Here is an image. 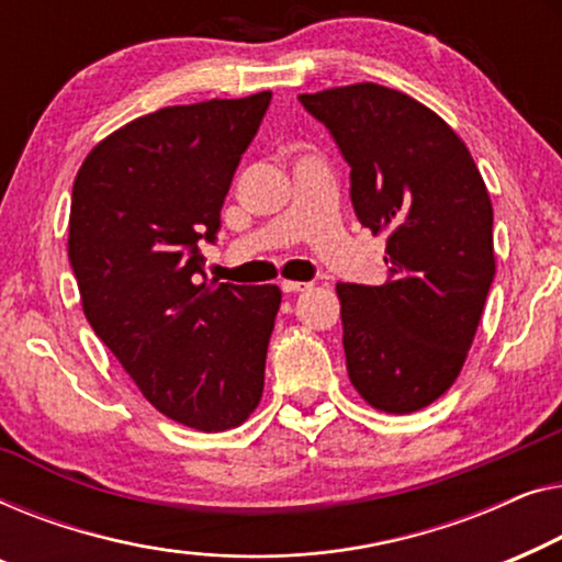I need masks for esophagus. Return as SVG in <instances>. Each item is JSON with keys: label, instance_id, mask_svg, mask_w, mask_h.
Returning a JSON list of instances; mask_svg holds the SVG:
<instances>
[{"label": "esophagus", "instance_id": "1", "mask_svg": "<svg viewBox=\"0 0 562 562\" xmlns=\"http://www.w3.org/2000/svg\"><path fill=\"white\" fill-rule=\"evenodd\" d=\"M280 288L284 290V292H305V290H311L313 288V282H297V280H282L280 282Z\"/></svg>", "mask_w": 562, "mask_h": 562}]
</instances>
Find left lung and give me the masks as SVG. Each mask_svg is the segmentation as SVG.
<instances>
[{"instance_id":"left-lung-1","label":"left lung","mask_w":562,"mask_h":562,"mask_svg":"<svg viewBox=\"0 0 562 562\" xmlns=\"http://www.w3.org/2000/svg\"><path fill=\"white\" fill-rule=\"evenodd\" d=\"M351 165V203L386 232L384 284H336L349 379L382 413L450 390L492 288L494 209L463 139L407 93L353 83L300 93Z\"/></svg>"}]
</instances>
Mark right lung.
<instances>
[{"mask_svg":"<svg viewBox=\"0 0 562 562\" xmlns=\"http://www.w3.org/2000/svg\"><path fill=\"white\" fill-rule=\"evenodd\" d=\"M272 91L165 106L109 134L74 180L68 259L86 318L149 405L201 432L236 428L265 390L278 284L205 278L221 205Z\"/></svg>","mask_w":562,"mask_h":562,"instance_id":"obj_1","label":"right lung"}]
</instances>
